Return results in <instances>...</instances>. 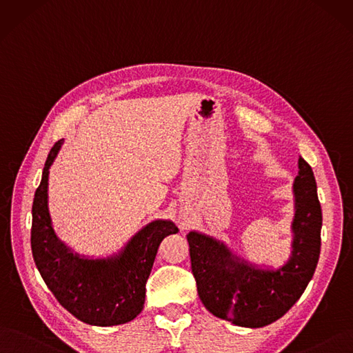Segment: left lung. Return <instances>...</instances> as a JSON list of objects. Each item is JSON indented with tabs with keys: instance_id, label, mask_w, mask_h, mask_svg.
I'll list each match as a JSON object with an SVG mask.
<instances>
[{
	"instance_id": "8db88e82",
	"label": "left lung",
	"mask_w": 353,
	"mask_h": 353,
	"mask_svg": "<svg viewBox=\"0 0 353 353\" xmlns=\"http://www.w3.org/2000/svg\"><path fill=\"white\" fill-rule=\"evenodd\" d=\"M294 180L292 254L279 269H260L205 234H188L192 272L205 308L241 327H263L281 319L305 291L321 245V206L312 170L298 160Z\"/></svg>"
}]
</instances>
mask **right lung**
<instances>
[{
    "label": "right lung",
    "mask_w": 353,
    "mask_h": 353,
    "mask_svg": "<svg viewBox=\"0 0 353 353\" xmlns=\"http://www.w3.org/2000/svg\"><path fill=\"white\" fill-rule=\"evenodd\" d=\"M63 139L52 147L32 206V253L36 268L58 303L83 323L101 325L134 320L145 303V283L159 245L179 230L157 219L138 231L123 249L106 259H87L65 245L52 228L48 210L49 168Z\"/></svg>",
    "instance_id": "right-lung-1"
}]
</instances>
